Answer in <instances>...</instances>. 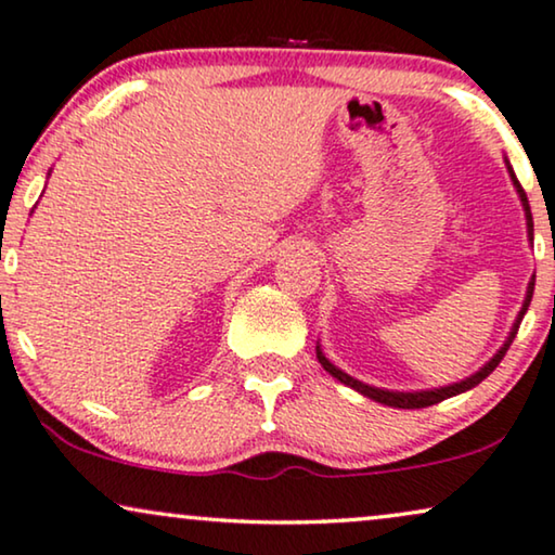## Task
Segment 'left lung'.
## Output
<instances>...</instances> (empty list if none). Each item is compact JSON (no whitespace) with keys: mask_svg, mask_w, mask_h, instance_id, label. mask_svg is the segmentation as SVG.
<instances>
[{"mask_svg":"<svg viewBox=\"0 0 555 555\" xmlns=\"http://www.w3.org/2000/svg\"><path fill=\"white\" fill-rule=\"evenodd\" d=\"M505 165H507V172H509V180H513V184H515V190H518V195H520V203H522V210H526V223H528V235H530V241H533V216H530V205H528V195H526V190L520 188V182H518V177H515V172H513V167H509V162L505 159ZM533 289H535V276L530 279V284H528V292H526V301H522V307H520V312H518V317H515V324H513V330H509V335H507V339H505V345L500 347L498 352L492 354L490 360H487V363L479 367V371L475 373V375H469V378H464V380H460V383H452V386H441V388H431V390H411V393H403V390H383V388H375V386H367V383H363V380H354L352 375H347L345 371H339L337 365H332L327 358H324V352L320 350V345H317V360H320L322 363V367L324 371H327L332 378H337L339 383H345V386H350V388H354L358 390V393H363V396H367V398H373V401H378V403H383V405H393V409H426V405H434V403H441L444 401V398H452V396H460V393H464V390H469V388H475V386H479V383H482L487 375H490L494 367L500 365V360L505 358V352H507V347L513 345V339H515V335H518V327H520V322H522V317H526V312H528V307H530V299H533Z\"/></svg>","mask_w":555,"mask_h":555,"instance_id":"left-lung-1","label":"left lung"}]
</instances>
